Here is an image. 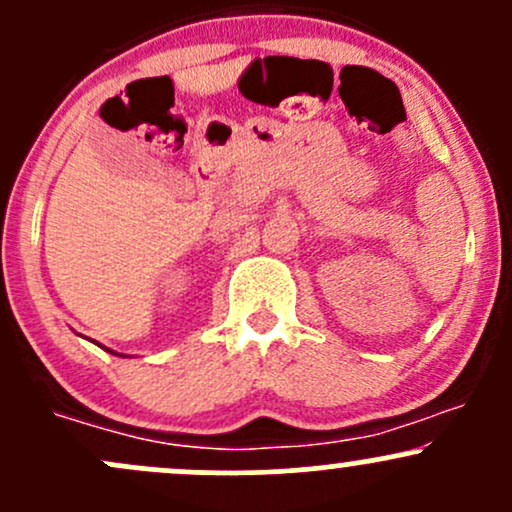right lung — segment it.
Returning <instances> with one entry per match:
<instances>
[{
    "label": "right lung",
    "instance_id": "obj_1",
    "mask_svg": "<svg viewBox=\"0 0 512 512\" xmlns=\"http://www.w3.org/2000/svg\"><path fill=\"white\" fill-rule=\"evenodd\" d=\"M110 353H112V351H110ZM115 355H117V353H115Z\"/></svg>",
    "mask_w": 512,
    "mask_h": 512
}]
</instances>
